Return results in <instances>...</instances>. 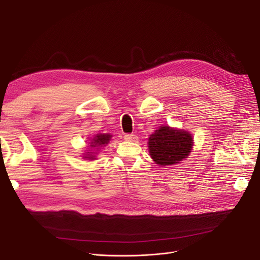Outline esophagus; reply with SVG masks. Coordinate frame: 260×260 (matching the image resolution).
Returning a JSON list of instances; mask_svg holds the SVG:
<instances>
[{
    "instance_id": "34e87169",
    "label": "esophagus",
    "mask_w": 260,
    "mask_h": 260,
    "mask_svg": "<svg viewBox=\"0 0 260 260\" xmlns=\"http://www.w3.org/2000/svg\"><path fill=\"white\" fill-rule=\"evenodd\" d=\"M124 140L128 142H138V137L136 134H126V136H124Z\"/></svg>"
}]
</instances>
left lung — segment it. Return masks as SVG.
Segmentation results:
<instances>
[{"instance_id":"1","label":"left lung","mask_w":260,"mask_h":260,"mask_svg":"<svg viewBox=\"0 0 260 260\" xmlns=\"http://www.w3.org/2000/svg\"><path fill=\"white\" fill-rule=\"evenodd\" d=\"M194 145L192 134L183 129L160 126L148 139L151 159L162 168L180 163L189 157Z\"/></svg>"}]
</instances>
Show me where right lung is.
I'll use <instances>...</instances> for the list:
<instances>
[{
    "label": "right lung",
    "instance_id": "1",
    "mask_svg": "<svg viewBox=\"0 0 260 260\" xmlns=\"http://www.w3.org/2000/svg\"><path fill=\"white\" fill-rule=\"evenodd\" d=\"M112 139V134L110 133H98L95 137L89 139V146L87 150L83 153L81 157L85 160H97L98 152L103 149V147L107 146Z\"/></svg>",
    "mask_w": 260,
    "mask_h": 260
}]
</instances>
